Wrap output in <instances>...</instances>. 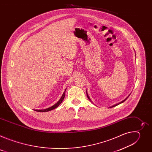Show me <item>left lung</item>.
I'll use <instances>...</instances> for the list:
<instances>
[{
  "mask_svg": "<svg viewBox=\"0 0 152 152\" xmlns=\"http://www.w3.org/2000/svg\"><path fill=\"white\" fill-rule=\"evenodd\" d=\"M86 96H87V97H88V99H89V100H90V101H91V99H90V97H89V96H88V94H87V92H86ZM127 99V98H126V99H124V100H123V101H122V102H120V103H117V104H115V105H114V106H111V107H114V106H117V105H118V104H120V103H123V102H124V101H125V100H126V99Z\"/></svg>",
  "mask_w": 152,
  "mask_h": 152,
  "instance_id": "obj_1",
  "label": "left lung"
}]
</instances>
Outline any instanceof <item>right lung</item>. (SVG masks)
Here are the masks:
<instances>
[{
    "instance_id": "obj_1",
    "label": "right lung",
    "mask_w": 152,
    "mask_h": 152,
    "mask_svg": "<svg viewBox=\"0 0 152 152\" xmlns=\"http://www.w3.org/2000/svg\"><path fill=\"white\" fill-rule=\"evenodd\" d=\"M66 90H65V91L64 92V93H63V94H62L61 98L60 99V100H59L56 104H55L53 106H51V107H49V108H47V109H45V110H35V111H37V112L43 113V112H48V111H51V110H53V109H55V108L57 107L62 103V102L63 101V100H64V97H65V93H66Z\"/></svg>"
}]
</instances>
